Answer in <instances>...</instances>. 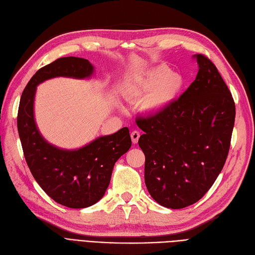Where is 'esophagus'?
I'll list each match as a JSON object with an SVG mask.
<instances>
[{
  "mask_svg": "<svg viewBox=\"0 0 255 255\" xmlns=\"http://www.w3.org/2000/svg\"><path fill=\"white\" fill-rule=\"evenodd\" d=\"M139 132L138 131H136V130H133L132 132L130 133V136H131V141H132V143L133 144H136L137 143V141H138V138H139Z\"/></svg>",
  "mask_w": 255,
  "mask_h": 255,
  "instance_id": "34e87169",
  "label": "esophagus"
}]
</instances>
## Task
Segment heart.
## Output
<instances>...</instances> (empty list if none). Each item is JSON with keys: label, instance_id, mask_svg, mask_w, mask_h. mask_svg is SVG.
<instances>
[{"label": "heart", "instance_id": "heart-1", "mask_svg": "<svg viewBox=\"0 0 255 255\" xmlns=\"http://www.w3.org/2000/svg\"><path fill=\"white\" fill-rule=\"evenodd\" d=\"M182 86L181 76L159 65L136 78L129 87L128 95L132 100H143L142 109L144 111L158 113L175 101Z\"/></svg>", "mask_w": 255, "mask_h": 255}]
</instances>
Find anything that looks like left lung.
I'll return each mask as SVG.
<instances>
[{"instance_id": "left-lung-1", "label": "left lung", "mask_w": 255, "mask_h": 255, "mask_svg": "<svg viewBox=\"0 0 255 255\" xmlns=\"http://www.w3.org/2000/svg\"><path fill=\"white\" fill-rule=\"evenodd\" d=\"M198 73L177 101L148 118L136 120L144 131L138 146L145 154V184L168 209L201 199L223 169L231 144L235 104L208 57L193 56Z\"/></svg>"}]
</instances>
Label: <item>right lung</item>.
Returning a JSON list of instances; mask_svg holds the SVG:
<instances>
[{
	"label": "right lung",
	"mask_w": 255,
	"mask_h": 255,
	"mask_svg": "<svg viewBox=\"0 0 255 255\" xmlns=\"http://www.w3.org/2000/svg\"><path fill=\"white\" fill-rule=\"evenodd\" d=\"M93 65L78 57H63L36 72L21 95L18 131L31 175L53 200L64 207L83 209L103 198L109 186L114 164L131 147L129 129L95 138L75 150L61 149L47 143L34 118L36 89L54 77L84 79L92 76Z\"/></svg>",
	"instance_id": "add662e5"
}]
</instances>
